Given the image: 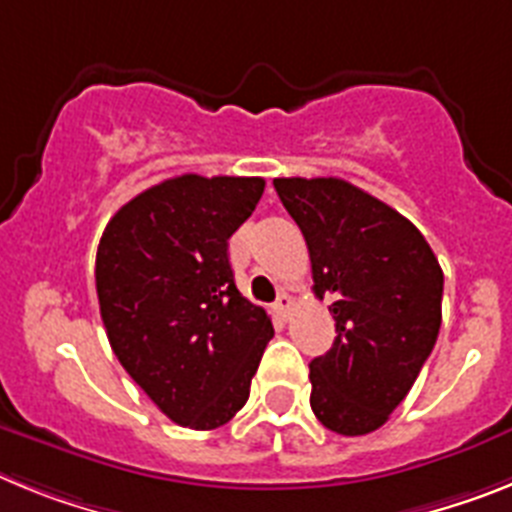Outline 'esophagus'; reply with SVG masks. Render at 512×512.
Instances as JSON below:
<instances>
[{"mask_svg": "<svg viewBox=\"0 0 512 512\" xmlns=\"http://www.w3.org/2000/svg\"><path fill=\"white\" fill-rule=\"evenodd\" d=\"M291 306H293V299L288 296V293H281V296H278V301H275V311H278L283 319L291 314Z\"/></svg>", "mask_w": 512, "mask_h": 512, "instance_id": "obj_1", "label": "esophagus"}]
</instances>
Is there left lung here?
Returning a JSON list of instances; mask_svg holds the SVG:
<instances>
[{
  "instance_id": "1",
  "label": "left lung",
  "mask_w": 512,
  "mask_h": 512,
  "mask_svg": "<svg viewBox=\"0 0 512 512\" xmlns=\"http://www.w3.org/2000/svg\"><path fill=\"white\" fill-rule=\"evenodd\" d=\"M273 185L306 239L314 293L335 299V342L309 363L311 410L340 435L373 433L438 340V257L412 221L340 177H275Z\"/></svg>"
}]
</instances>
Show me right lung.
<instances>
[{
	"label": "right lung",
	"mask_w": 512,
	"mask_h": 512,
	"mask_svg": "<svg viewBox=\"0 0 512 512\" xmlns=\"http://www.w3.org/2000/svg\"><path fill=\"white\" fill-rule=\"evenodd\" d=\"M262 190V177H172L102 231L95 283L110 348L182 428L213 430L237 415L273 337L229 265V237Z\"/></svg>",
	"instance_id": "1"
}]
</instances>
